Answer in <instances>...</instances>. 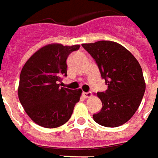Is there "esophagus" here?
I'll use <instances>...</instances> for the list:
<instances>
[{
  "label": "esophagus",
  "instance_id": "esophagus-1",
  "mask_svg": "<svg viewBox=\"0 0 158 158\" xmlns=\"http://www.w3.org/2000/svg\"><path fill=\"white\" fill-rule=\"evenodd\" d=\"M82 95H83L84 98H90V97L92 96V93H91V92H88V93H82Z\"/></svg>",
  "mask_w": 158,
  "mask_h": 158
}]
</instances>
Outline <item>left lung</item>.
Returning a JSON list of instances; mask_svg holds the SVG:
<instances>
[{
	"label": "left lung",
	"mask_w": 158,
	"mask_h": 158,
	"mask_svg": "<svg viewBox=\"0 0 158 158\" xmlns=\"http://www.w3.org/2000/svg\"><path fill=\"white\" fill-rule=\"evenodd\" d=\"M89 53L105 80L108 89L98 92L102 109L93 119L105 127H118L134 115L146 90L142 69L137 60L118 43L98 41L81 44Z\"/></svg>",
	"instance_id": "left-lung-1"
}]
</instances>
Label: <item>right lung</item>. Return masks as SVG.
<instances>
[{"label":"right lung","instance_id":"right-lung-1","mask_svg":"<svg viewBox=\"0 0 158 158\" xmlns=\"http://www.w3.org/2000/svg\"><path fill=\"white\" fill-rule=\"evenodd\" d=\"M79 44L44 46L27 60L20 74L18 98L25 112L37 125L56 128L70 119L81 90L60 87L61 77L67 76L68 56Z\"/></svg>","mask_w":158,"mask_h":158}]
</instances>
